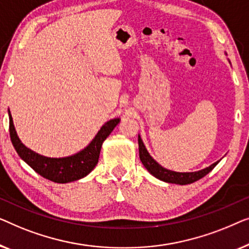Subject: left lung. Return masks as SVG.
Masks as SVG:
<instances>
[{
    "label": "left lung",
    "mask_w": 249,
    "mask_h": 249,
    "mask_svg": "<svg viewBox=\"0 0 249 249\" xmlns=\"http://www.w3.org/2000/svg\"><path fill=\"white\" fill-rule=\"evenodd\" d=\"M138 142H139L140 160L142 161L143 166H144L146 168V170H148L151 175H153L156 178H158L160 180L166 181V183L179 184V185L192 184L196 180L201 179V178L204 177L205 175H208L219 162V161H216V162L212 163L211 166L206 167L202 170L194 171V173H177V171L168 170L166 168L161 167L160 164L149 155L148 150L145 149L144 143H143L141 136L140 135H139Z\"/></svg>",
    "instance_id": "left-lung-1"
}]
</instances>
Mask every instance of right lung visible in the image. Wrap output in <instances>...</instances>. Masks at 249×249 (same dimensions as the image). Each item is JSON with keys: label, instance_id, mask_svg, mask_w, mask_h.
<instances>
[{"label": "right lung", "instance_id": "add662e5", "mask_svg": "<svg viewBox=\"0 0 249 249\" xmlns=\"http://www.w3.org/2000/svg\"><path fill=\"white\" fill-rule=\"evenodd\" d=\"M120 121V118H114V120L105 123L99 132L97 133V135L94 136V139L89 143V145L86 146L82 151L73 156L65 157V158H48V157L40 156L34 152L33 150L28 149L20 141L15 125H13L11 113L9 110L10 138H11V142L17 153L40 176L59 184L81 179L90 174L91 170H93V168L98 163V159H99L103 142L113 132Z\"/></svg>", "mask_w": 249, "mask_h": 249}]
</instances>
